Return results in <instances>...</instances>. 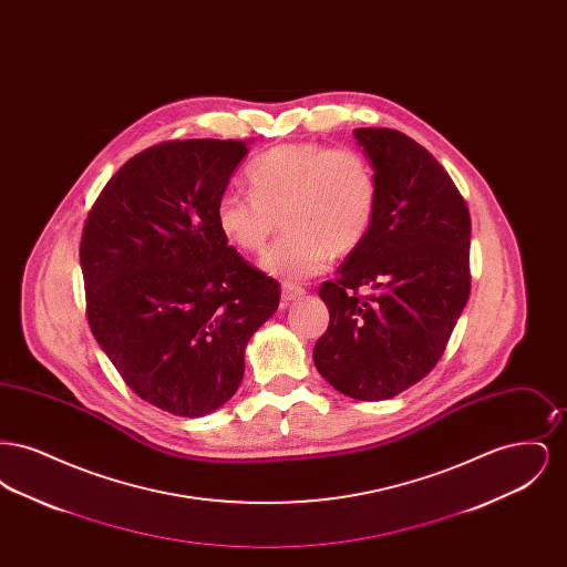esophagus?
I'll list each match as a JSON object with an SVG mask.
<instances>
[{"instance_id":"1","label":"esophagus","mask_w":567,"mask_h":567,"mask_svg":"<svg viewBox=\"0 0 567 567\" xmlns=\"http://www.w3.org/2000/svg\"><path fill=\"white\" fill-rule=\"evenodd\" d=\"M306 293L301 287H297V285H293V282H285L282 285V293H280V297H282V301L285 303H289V301H293V299H297V297H301Z\"/></svg>"}]
</instances>
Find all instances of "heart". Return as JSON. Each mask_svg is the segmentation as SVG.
Listing matches in <instances>:
<instances>
[{"instance_id":"heart-1","label":"heart","mask_w":567,"mask_h":567,"mask_svg":"<svg viewBox=\"0 0 567 567\" xmlns=\"http://www.w3.org/2000/svg\"><path fill=\"white\" fill-rule=\"evenodd\" d=\"M246 176L250 190L220 193L218 227L229 243L257 252L280 218L287 231L266 250L261 266L285 280L324 271L331 255H347L368 238L377 218V172L354 148L274 146L248 165Z\"/></svg>"}]
</instances>
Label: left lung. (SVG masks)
Here are the masks:
<instances>
[{
  "label": "left lung",
  "mask_w": 567,
  "mask_h": 567,
  "mask_svg": "<svg viewBox=\"0 0 567 567\" xmlns=\"http://www.w3.org/2000/svg\"><path fill=\"white\" fill-rule=\"evenodd\" d=\"M374 165L368 238L319 287L329 324L315 365L340 393L389 400L427 377L470 297V210L446 169L412 137L354 130Z\"/></svg>",
  "instance_id": "obj_1"
}]
</instances>
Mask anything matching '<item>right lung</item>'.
Instances as JSON below:
<instances>
[{
	"mask_svg": "<svg viewBox=\"0 0 567 567\" xmlns=\"http://www.w3.org/2000/svg\"><path fill=\"white\" fill-rule=\"evenodd\" d=\"M246 153V140L155 144L110 178L82 227L89 327L135 395L176 416L238 391L244 349L280 301L216 220Z\"/></svg>",
	"mask_w": 567,
	"mask_h": 567,
	"instance_id": "1",
	"label": "right lung"
}]
</instances>
